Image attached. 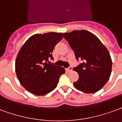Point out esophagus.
<instances>
[{"mask_svg": "<svg viewBox=\"0 0 122 122\" xmlns=\"http://www.w3.org/2000/svg\"><path fill=\"white\" fill-rule=\"evenodd\" d=\"M72 70V66H69L68 68H66V71L68 72H71Z\"/></svg>", "mask_w": 122, "mask_h": 122, "instance_id": "obj_1", "label": "esophagus"}]
</instances>
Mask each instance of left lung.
<instances>
[{"label":"left lung","mask_w":122,"mask_h":122,"mask_svg":"<svg viewBox=\"0 0 122 122\" xmlns=\"http://www.w3.org/2000/svg\"><path fill=\"white\" fill-rule=\"evenodd\" d=\"M63 36L77 60L84 61L73 68L79 74L78 80L74 82L75 88L85 93L100 91L109 80L112 71V59L107 48L94 34L86 30H74Z\"/></svg>","instance_id":"obj_1"}]
</instances>
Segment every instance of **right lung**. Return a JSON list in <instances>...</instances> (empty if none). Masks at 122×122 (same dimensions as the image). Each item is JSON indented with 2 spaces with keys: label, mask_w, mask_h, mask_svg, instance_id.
<instances>
[{
  "label": "right lung",
  "mask_w": 122,
  "mask_h": 122,
  "mask_svg": "<svg viewBox=\"0 0 122 122\" xmlns=\"http://www.w3.org/2000/svg\"><path fill=\"white\" fill-rule=\"evenodd\" d=\"M62 33H37L24 43L15 60L19 81L29 92L36 96L47 94L57 85L65 68L48 64L53 59L55 46L63 39Z\"/></svg>",
  "instance_id": "add662e5"
}]
</instances>
